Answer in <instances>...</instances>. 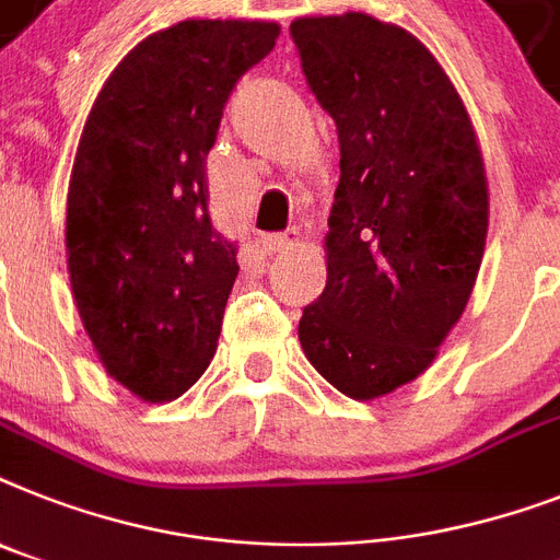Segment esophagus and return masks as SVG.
<instances>
[{
    "instance_id": "esophagus-1",
    "label": "esophagus",
    "mask_w": 560,
    "mask_h": 560,
    "mask_svg": "<svg viewBox=\"0 0 560 560\" xmlns=\"http://www.w3.org/2000/svg\"><path fill=\"white\" fill-rule=\"evenodd\" d=\"M299 230L295 226H290V230H284V233H272V235H265L261 238V247H265V253H270V256H276V253H284V249L295 247L299 244Z\"/></svg>"
}]
</instances>
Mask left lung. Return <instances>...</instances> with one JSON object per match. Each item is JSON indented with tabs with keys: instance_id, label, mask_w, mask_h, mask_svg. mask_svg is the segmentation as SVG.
<instances>
[{
	"instance_id": "1",
	"label": "left lung",
	"mask_w": 560,
	"mask_h": 560,
	"mask_svg": "<svg viewBox=\"0 0 560 560\" xmlns=\"http://www.w3.org/2000/svg\"><path fill=\"white\" fill-rule=\"evenodd\" d=\"M339 135L327 284L299 322L311 365L351 399L411 383L466 311L489 230L475 126L431 51L368 13L290 25Z\"/></svg>"
}]
</instances>
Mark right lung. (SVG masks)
I'll list each match as a JSON object with an SVG mask.
<instances>
[{"mask_svg":"<svg viewBox=\"0 0 560 560\" xmlns=\"http://www.w3.org/2000/svg\"><path fill=\"white\" fill-rule=\"evenodd\" d=\"M276 22L186 20L135 45L100 89L66 207L71 290L108 376L170 402L215 357L238 276L212 230L207 154Z\"/></svg>","mask_w":560,"mask_h":560,"instance_id":"right-lung-1","label":"right lung"}]
</instances>
